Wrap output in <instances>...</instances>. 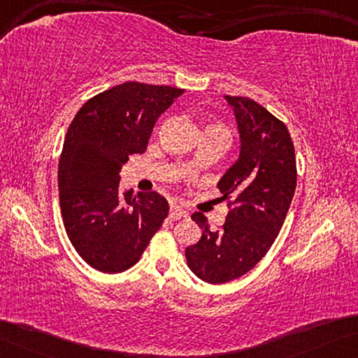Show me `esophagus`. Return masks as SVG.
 <instances>
[{
    "mask_svg": "<svg viewBox=\"0 0 358 358\" xmlns=\"http://www.w3.org/2000/svg\"><path fill=\"white\" fill-rule=\"evenodd\" d=\"M189 216V213H187L182 206L179 205H171V208H169V217L171 219H182V217H187Z\"/></svg>",
    "mask_w": 358,
    "mask_h": 358,
    "instance_id": "esophagus-1",
    "label": "esophagus"
}]
</instances>
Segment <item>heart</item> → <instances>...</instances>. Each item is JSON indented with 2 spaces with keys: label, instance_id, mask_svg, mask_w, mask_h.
Returning a JSON list of instances; mask_svg holds the SVG:
<instances>
[{
  "label": "heart",
  "instance_id": "obj_1",
  "mask_svg": "<svg viewBox=\"0 0 358 358\" xmlns=\"http://www.w3.org/2000/svg\"><path fill=\"white\" fill-rule=\"evenodd\" d=\"M211 126H219V124H211ZM221 128H222V126H221ZM225 129V128H224Z\"/></svg>",
  "mask_w": 358,
  "mask_h": 358
}]
</instances>
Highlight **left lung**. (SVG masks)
<instances>
[{"instance_id": "8db88e82", "label": "left lung", "mask_w": 358, "mask_h": 358, "mask_svg": "<svg viewBox=\"0 0 358 358\" xmlns=\"http://www.w3.org/2000/svg\"><path fill=\"white\" fill-rule=\"evenodd\" d=\"M224 97L234 108L241 141L240 158L217 184L229 214L217 230L210 229L205 214H192L201 238L185 250L190 271L213 285L241 277L267 255L298 179L287 124L252 99Z\"/></svg>"}]
</instances>
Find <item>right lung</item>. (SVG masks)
<instances>
[{
  "mask_svg": "<svg viewBox=\"0 0 358 358\" xmlns=\"http://www.w3.org/2000/svg\"><path fill=\"white\" fill-rule=\"evenodd\" d=\"M182 92L128 81L91 97L69 126L57 174L60 213L73 248L99 272L133 267L168 216L157 192L120 194V171L129 155L145 152L158 117Z\"/></svg>",
  "mask_w": 358,
  "mask_h": 358,
  "instance_id": "right-lung-1",
  "label": "right lung"
}]
</instances>
